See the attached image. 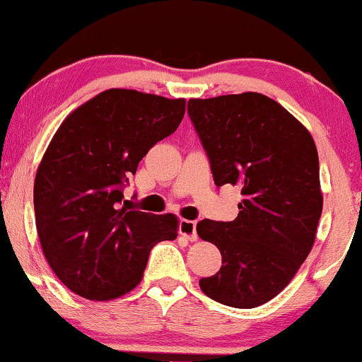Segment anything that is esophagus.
<instances>
[{"label": "esophagus", "instance_id": "1", "mask_svg": "<svg viewBox=\"0 0 362 362\" xmlns=\"http://www.w3.org/2000/svg\"><path fill=\"white\" fill-rule=\"evenodd\" d=\"M180 233L185 236L190 242H195L199 238L197 236V223L192 219H182L180 221Z\"/></svg>", "mask_w": 362, "mask_h": 362}]
</instances>
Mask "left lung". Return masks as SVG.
I'll return each mask as SVG.
<instances>
[{"instance_id":"1","label":"left lung","mask_w":362,"mask_h":362,"mask_svg":"<svg viewBox=\"0 0 362 362\" xmlns=\"http://www.w3.org/2000/svg\"><path fill=\"white\" fill-rule=\"evenodd\" d=\"M187 112L214 184L242 187L233 221L197 223L223 265L199 286L233 308H255L281 293L313 247L322 216L318 153L311 134L262 93L192 98Z\"/></svg>"}]
</instances>
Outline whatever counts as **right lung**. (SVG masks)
<instances>
[{"label":"right lung","mask_w":362,"mask_h":362,"mask_svg":"<svg viewBox=\"0 0 362 362\" xmlns=\"http://www.w3.org/2000/svg\"><path fill=\"white\" fill-rule=\"evenodd\" d=\"M184 114V98L112 88L54 134L37 170L35 226L49 265L73 293L97 301L122 296L139 284L151 248L177 238L175 216L131 209L124 187Z\"/></svg>","instance_id":"obj_1"}]
</instances>
